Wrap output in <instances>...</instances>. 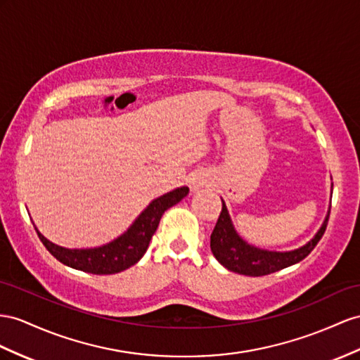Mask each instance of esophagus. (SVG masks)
Here are the masks:
<instances>
[{"label": "esophagus", "instance_id": "1", "mask_svg": "<svg viewBox=\"0 0 360 360\" xmlns=\"http://www.w3.org/2000/svg\"><path fill=\"white\" fill-rule=\"evenodd\" d=\"M207 186H208V176L205 173H200V172L193 173L191 176L188 178V187L193 193H196V191H199L200 188H204Z\"/></svg>", "mask_w": 360, "mask_h": 360}]
</instances>
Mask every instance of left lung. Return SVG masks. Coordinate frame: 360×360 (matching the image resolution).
Here are the masks:
<instances>
[{"mask_svg": "<svg viewBox=\"0 0 360 360\" xmlns=\"http://www.w3.org/2000/svg\"><path fill=\"white\" fill-rule=\"evenodd\" d=\"M328 216L330 210L318 233L306 245L292 251H269L250 245L245 238L238 236L222 199V211H220L217 224L213 229V234H211V252L220 264L231 272L248 276L268 275L289 268V266L306 259L321 240L322 234L326 233Z\"/></svg>", "mask_w": 360, "mask_h": 360, "instance_id": "obj_1", "label": "left lung"}]
</instances>
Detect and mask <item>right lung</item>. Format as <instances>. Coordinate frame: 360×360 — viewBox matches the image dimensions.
Returning a JSON list of instances; mask_svg holds the SVG:
<instances>
[{"instance_id":"obj_1","label":"right lung","mask_w":360,"mask_h":360,"mask_svg":"<svg viewBox=\"0 0 360 360\" xmlns=\"http://www.w3.org/2000/svg\"><path fill=\"white\" fill-rule=\"evenodd\" d=\"M188 195V187L174 188L165 195L153 199L147 205L141 214L138 216L132 225L127 228L122 236L114 238L112 242L101 245L97 248H82V250H70L56 243L50 242L47 237H44L39 229H34L38 233L41 242L47 248L49 252L56 259L70 266L72 269L84 271L96 275H109L126 271L135 263L141 260L146 254L147 248L152 240L156 228L160 225L161 216L165 210L176 205L184 198Z\"/></svg>"}]
</instances>
